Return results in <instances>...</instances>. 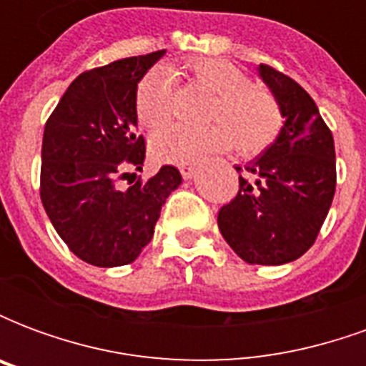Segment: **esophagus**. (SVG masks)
Instances as JSON below:
<instances>
[{
	"mask_svg": "<svg viewBox=\"0 0 366 366\" xmlns=\"http://www.w3.org/2000/svg\"><path fill=\"white\" fill-rule=\"evenodd\" d=\"M180 174H182L186 180H190L192 176L196 174V167H194V164H180Z\"/></svg>",
	"mask_w": 366,
	"mask_h": 366,
	"instance_id": "obj_1",
	"label": "esophagus"
}]
</instances>
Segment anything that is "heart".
Wrapping results in <instances>:
<instances>
[{
  "instance_id": "b5f03b06",
  "label": "heart",
  "mask_w": 366,
  "mask_h": 366,
  "mask_svg": "<svg viewBox=\"0 0 366 366\" xmlns=\"http://www.w3.org/2000/svg\"><path fill=\"white\" fill-rule=\"evenodd\" d=\"M186 80L209 94L204 129L170 127L152 137V154L167 162H194L206 152L233 149L241 154H259L274 143L284 125L280 104L269 90L254 86L243 68L222 59H194L184 72ZM157 68L137 84L133 107L144 129L164 127L172 117V78Z\"/></svg>"
}]
</instances>
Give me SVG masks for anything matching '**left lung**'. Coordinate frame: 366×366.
Wrapping results in <instances>:
<instances>
[{
    "mask_svg": "<svg viewBox=\"0 0 366 366\" xmlns=\"http://www.w3.org/2000/svg\"><path fill=\"white\" fill-rule=\"evenodd\" d=\"M259 74L286 121L261 157L235 167L239 192L219 209L217 225L243 261L274 267L300 259L317 239L337 184L335 144L298 82L269 64H261Z\"/></svg>",
    "mask_w": 366,
    "mask_h": 366,
    "instance_id": "8db88e82",
    "label": "left lung"
}]
</instances>
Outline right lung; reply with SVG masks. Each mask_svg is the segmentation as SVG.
<instances>
[{"instance_id":"obj_1","label":"right lung","mask_w":366,"mask_h":366,"mask_svg":"<svg viewBox=\"0 0 366 366\" xmlns=\"http://www.w3.org/2000/svg\"><path fill=\"white\" fill-rule=\"evenodd\" d=\"M167 51L86 70L46 119L41 152V202L68 249L94 267H123L151 243L168 194L182 176L164 164L149 180L133 97L139 80ZM121 179H131L121 191Z\"/></svg>"}]
</instances>
